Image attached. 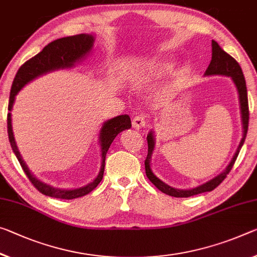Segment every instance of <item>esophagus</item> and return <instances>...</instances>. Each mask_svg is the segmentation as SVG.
Returning <instances> with one entry per match:
<instances>
[{
  "instance_id": "obj_1",
  "label": "esophagus",
  "mask_w": 257,
  "mask_h": 257,
  "mask_svg": "<svg viewBox=\"0 0 257 257\" xmlns=\"http://www.w3.org/2000/svg\"><path fill=\"white\" fill-rule=\"evenodd\" d=\"M132 125H133V128L134 129H136V130H140V129H142V128H144L145 127V120H144V117L143 116H135L133 119V122H132Z\"/></svg>"
}]
</instances>
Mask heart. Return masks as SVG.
Segmentation results:
<instances>
[{
  "label": "heart",
  "instance_id": "heart-1",
  "mask_svg": "<svg viewBox=\"0 0 257 257\" xmlns=\"http://www.w3.org/2000/svg\"><path fill=\"white\" fill-rule=\"evenodd\" d=\"M173 68L174 62L172 59L164 58L146 63L144 67H142V70L134 75L133 85L137 89L145 87V85L152 83L158 79H161L162 76L168 74Z\"/></svg>",
  "mask_w": 257,
  "mask_h": 257
}]
</instances>
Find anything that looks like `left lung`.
Masks as SVG:
<instances>
[{
    "label": "left lung",
    "instance_id": "left-lung-1",
    "mask_svg": "<svg viewBox=\"0 0 257 257\" xmlns=\"http://www.w3.org/2000/svg\"><path fill=\"white\" fill-rule=\"evenodd\" d=\"M227 76L231 77L232 82H233L235 89H237L238 92V99H239V109H240V117H241V127H242V138L240 141L237 150L232 157L231 161L229 165L226 166V168L223 170L222 173H219L217 176H215L211 180L207 181L203 184H200L192 189H186V190H181V189H175L173 186H169L166 184L165 182H162L160 178L157 177V175L153 173L152 167H151V159H152V154L154 152V149H156V135H154L153 129L150 130V133L146 136V140H148V145H149V153L148 157H146L145 160V173L146 176H148L149 180L156 185L161 192H164L168 195H172V197L176 198H187L192 197V195L203 193V192H209V191H213L215 187H217L221 183L224 181V178L226 177V175L230 173V170L233 167L235 160H237V157L241 150L243 142H245V138L247 135L248 130V120H249V112H248V99H247V88H246V81L245 76H243V73L241 71V67L237 63V60L226 54L223 49L218 46L216 41H211V60L209 66L207 67L203 76Z\"/></svg>",
    "mask_w": 257,
    "mask_h": 257
}]
</instances>
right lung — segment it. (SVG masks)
I'll return each mask as SVG.
<instances>
[{"instance_id":"right-lung-1","label":"right lung","mask_w":257,"mask_h":257,"mask_svg":"<svg viewBox=\"0 0 257 257\" xmlns=\"http://www.w3.org/2000/svg\"><path fill=\"white\" fill-rule=\"evenodd\" d=\"M96 36L95 34H79L74 36H67L56 41H52L48 46L42 49V51L34 56L33 58L23 65L19 68L17 74L15 76L14 82H12L10 98H9V113H8V135H9L10 145L12 151L17 157L20 166L25 174L27 175L28 180L32 182L36 189L41 193L48 197L57 198V199H75L83 197L95 189L103 180L104 167H105V157L111 146L112 142L121 132L132 127V121L127 114L117 115L112 119L103 122L101 128L98 134V145L100 148V169L97 176L93 180L83 186L75 187V189H59L55 187L48 183L39 180L35 175L31 172L26 162L20 154L17 143H16L14 130H12V117L11 111L14 107L16 96L18 92L25 87L26 84L31 83L32 81L38 79L40 76H43L49 73L63 70H72L75 67V65L80 64L84 60L89 54L92 51L93 43H95Z\"/></svg>"}]
</instances>
